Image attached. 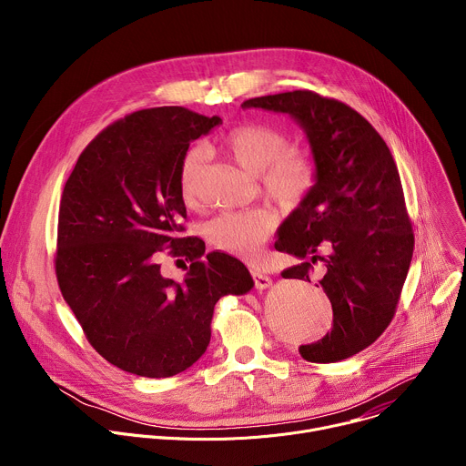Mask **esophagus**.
Here are the masks:
<instances>
[{
  "instance_id": "34e87169",
  "label": "esophagus",
  "mask_w": 466,
  "mask_h": 466,
  "mask_svg": "<svg viewBox=\"0 0 466 466\" xmlns=\"http://www.w3.org/2000/svg\"><path fill=\"white\" fill-rule=\"evenodd\" d=\"M250 275H252V279H254V286H256L258 289H268V288H271V284H273L271 277L263 275L261 271H256V269H252V271H250Z\"/></svg>"
}]
</instances>
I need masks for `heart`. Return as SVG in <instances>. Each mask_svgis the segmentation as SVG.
<instances>
[{"label": "heart", "instance_id": "1", "mask_svg": "<svg viewBox=\"0 0 466 466\" xmlns=\"http://www.w3.org/2000/svg\"><path fill=\"white\" fill-rule=\"evenodd\" d=\"M227 155L250 175H258L265 197L282 208H295L309 193L315 182L311 160L289 151L291 140L277 127L265 123H245L232 128L223 138ZM205 151L189 149L180 164V193L187 205H193L201 189ZM273 221L263 212H227L212 219L207 227L208 241L232 256L254 258L268 241Z\"/></svg>", "mask_w": 466, "mask_h": 466}]
</instances>
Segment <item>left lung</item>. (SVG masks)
<instances>
[{
  "mask_svg": "<svg viewBox=\"0 0 466 466\" xmlns=\"http://www.w3.org/2000/svg\"><path fill=\"white\" fill-rule=\"evenodd\" d=\"M241 106L288 114L306 132L315 184L280 225L275 248L302 259L284 279L309 282L311 263L324 265L319 286L331 302L334 326L317 343L302 345L300 356L311 363L347 360L389 326L413 258L392 155L361 114L309 90L254 97Z\"/></svg>",
  "mask_w": 466,
  "mask_h": 466,
  "instance_id": "obj_1",
  "label": "left lung"
}]
</instances>
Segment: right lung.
<instances>
[{
  "label": "right lung",
  "mask_w": 466,
  "mask_h": 466,
  "mask_svg": "<svg viewBox=\"0 0 466 466\" xmlns=\"http://www.w3.org/2000/svg\"><path fill=\"white\" fill-rule=\"evenodd\" d=\"M221 125L182 106H158L106 127L64 186L55 271L90 345L117 369L169 378L207 352L216 302L254 282L225 252L182 238L178 175L189 142ZM166 251L192 261L182 283L159 273Z\"/></svg>",
  "instance_id": "right-lung-1"
}]
</instances>
